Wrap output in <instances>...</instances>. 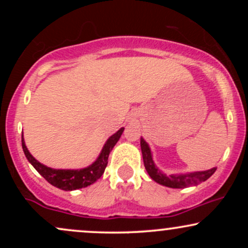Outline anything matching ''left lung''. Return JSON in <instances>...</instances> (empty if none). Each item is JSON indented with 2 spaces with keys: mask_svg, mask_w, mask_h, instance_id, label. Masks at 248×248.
I'll return each instance as SVG.
<instances>
[{
  "mask_svg": "<svg viewBox=\"0 0 248 248\" xmlns=\"http://www.w3.org/2000/svg\"><path fill=\"white\" fill-rule=\"evenodd\" d=\"M140 143L142 157H143V163L144 167H146L148 175H149L156 183L161 184V186L172 187V189H183V187L195 186H198L202 182H205L206 179L211 177L216 170H217V168H212V169L204 170V171L176 173V175L168 176L156 167L155 162L153 160L152 149H150L149 144L147 143L143 138H141Z\"/></svg>",
  "mask_w": 248,
  "mask_h": 248,
  "instance_id": "8db88e82",
  "label": "left lung"
}]
</instances>
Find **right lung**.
<instances>
[{
  "mask_svg": "<svg viewBox=\"0 0 248 248\" xmlns=\"http://www.w3.org/2000/svg\"><path fill=\"white\" fill-rule=\"evenodd\" d=\"M124 129V128L122 127L112 136H109L96 160L88 167L81 168V169H53V168L44 166L41 162L37 161L28 150L23 135H22V148H23L25 157L30 162L31 166L35 168L50 184L58 189L65 190V191H72V190L91 186L101 177L107 167L109 153L112 152L116 142L121 138Z\"/></svg>",
  "mask_w": 248,
  "mask_h": 248,
  "instance_id": "obj_1",
  "label": "right lung"
}]
</instances>
